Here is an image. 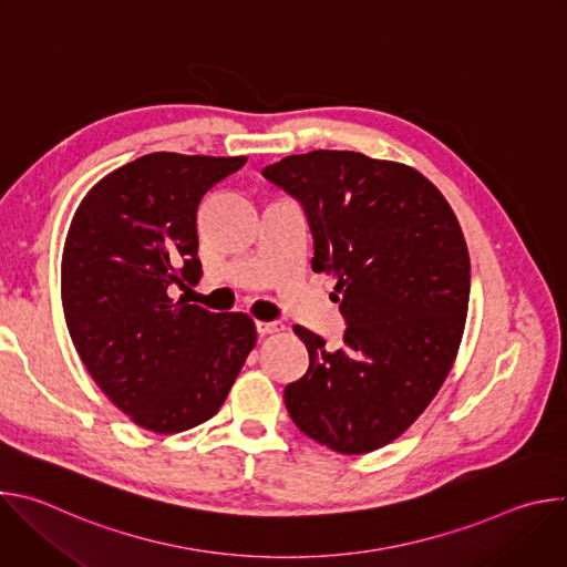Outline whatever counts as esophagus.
I'll return each mask as SVG.
<instances>
[{"instance_id": "esophagus-1", "label": "esophagus", "mask_w": 567, "mask_h": 567, "mask_svg": "<svg viewBox=\"0 0 567 567\" xmlns=\"http://www.w3.org/2000/svg\"><path fill=\"white\" fill-rule=\"evenodd\" d=\"M256 330L258 334H278L285 330L280 320H256Z\"/></svg>"}]
</instances>
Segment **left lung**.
Listing matches in <instances>:
<instances>
[{"label": "left lung", "mask_w": 567, "mask_h": 567, "mask_svg": "<svg viewBox=\"0 0 567 567\" xmlns=\"http://www.w3.org/2000/svg\"><path fill=\"white\" fill-rule=\"evenodd\" d=\"M262 177L300 202L316 274L337 278L343 346L296 326L307 372L285 388L293 424L332 451H377L424 411L455 361L471 291L466 241L415 168L350 150L291 154Z\"/></svg>", "instance_id": "left-lung-1"}]
</instances>
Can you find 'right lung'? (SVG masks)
Returning a JSON list of instances; mask_svg holds the SVG:
<instances>
[{
    "label": "right lung",
    "mask_w": 567,
    "mask_h": 567,
    "mask_svg": "<svg viewBox=\"0 0 567 567\" xmlns=\"http://www.w3.org/2000/svg\"><path fill=\"white\" fill-rule=\"evenodd\" d=\"M247 156L152 152L80 202L62 251V309L99 388L130 420L182 433L210 420L256 346L254 320L213 313L173 285H197V208Z\"/></svg>",
    "instance_id": "add662e5"
}]
</instances>
